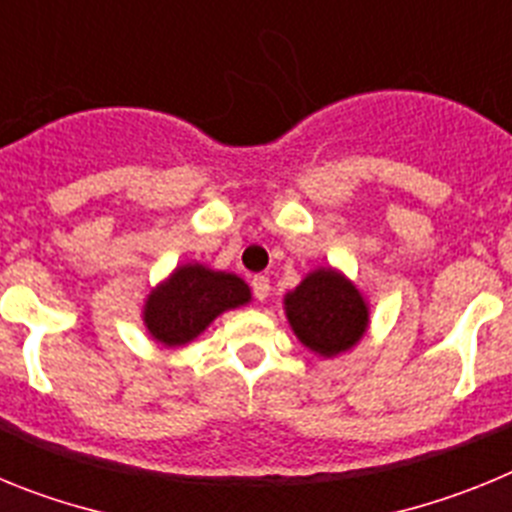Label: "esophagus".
Returning <instances> with one entry per match:
<instances>
[{
    "mask_svg": "<svg viewBox=\"0 0 512 512\" xmlns=\"http://www.w3.org/2000/svg\"><path fill=\"white\" fill-rule=\"evenodd\" d=\"M251 287H253V295H256V300L264 302L266 297H269V277H264V274H256V277L251 279Z\"/></svg>",
    "mask_w": 512,
    "mask_h": 512,
    "instance_id": "1",
    "label": "esophagus"
}]
</instances>
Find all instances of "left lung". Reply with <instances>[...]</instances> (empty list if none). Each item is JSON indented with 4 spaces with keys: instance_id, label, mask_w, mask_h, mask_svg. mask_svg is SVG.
Segmentation results:
<instances>
[{
    "instance_id": "1",
    "label": "left lung",
    "mask_w": 512,
    "mask_h": 512,
    "mask_svg": "<svg viewBox=\"0 0 512 512\" xmlns=\"http://www.w3.org/2000/svg\"><path fill=\"white\" fill-rule=\"evenodd\" d=\"M284 312L302 346L328 359L354 348L369 328V305L336 269L310 271L287 292Z\"/></svg>"
}]
</instances>
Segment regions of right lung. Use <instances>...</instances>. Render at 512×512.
Here are the masks:
<instances>
[{
  "label": "right lung",
  "mask_w": 512,
  "mask_h": 512,
  "mask_svg": "<svg viewBox=\"0 0 512 512\" xmlns=\"http://www.w3.org/2000/svg\"><path fill=\"white\" fill-rule=\"evenodd\" d=\"M251 302V289L241 277L202 264H182L158 284L143 305L148 333L164 346L194 341L225 310Z\"/></svg>",
  "instance_id": "add662e5"
}]
</instances>
